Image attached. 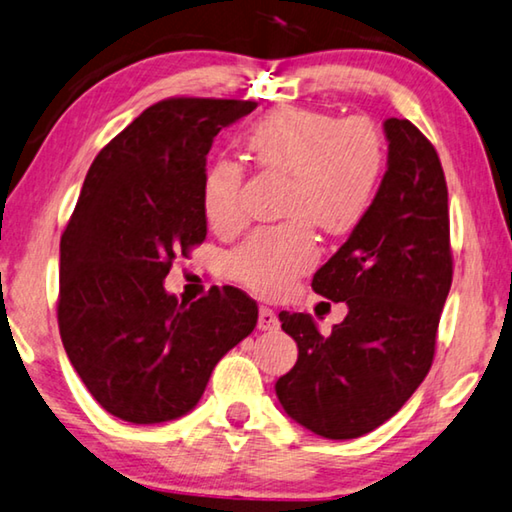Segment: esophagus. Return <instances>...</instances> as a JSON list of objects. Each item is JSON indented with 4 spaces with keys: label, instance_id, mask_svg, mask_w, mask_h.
<instances>
[{
    "label": "esophagus",
    "instance_id": "esophagus-1",
    "mask_svg": "<svg viewBox=\"0 0 512 512\" xmlns=\"http://www.w3.org/2000/svg\"><path fill=\"white\" fill-rule=\"evenodd\" d=\"M258 329H261V331H276V329H279V317H276L272 308H267V306L258 308Z\"/></svg>",
    "mask_w": 512,
    "mask_h": 512
}]
</instances>
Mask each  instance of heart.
<instances>
[{
    "label": "heart",
    "instance_id": "heart-1",
    "mask_svg": "<svg viewBox=\"0 0 512 512\" xmlns=\"http://www.w3.org/2000/svg\"><path fill=\"white\" fill-rule=\"evenodd\" d=\"M245 149L263 172L286 174L281 215L288 222L258 229L231 254L233 279L261 295H281L297 274L317 261L313 222L345 233L360 222L379 186L385 147L379 129L363 117L335 120L308 108H276L247 129ZM245 170L220 158L201 181V208L217 231L242 220Z\"/></svg>",
    "mask_w": 512,
    "mask_h": 512
}]
</instances>
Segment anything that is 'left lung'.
Listing matches in <instances>:
<instances>
[{"label": "left lung", "instance_id": "1", "mask_svg": "<svg viewBox=\"0 0 512 512\" xmlns=\"http://www.w3.org/2000/svg\"><path fill=\"white\" fill-rule=\"evenodd\" d=\"M383 131L381 186L313 276L317 295L345 301L347 317L322 335L308 313H279L299 356L276 381V397L292 420L329 440L374 431L424 381L454 274L438 152L408 120L390 117Z\"/></svg>", "mask_w": 512, "mask_h": 512}]
</instances>
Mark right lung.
I'll return each instance as SVG.
<instances>
[{"label": "right lung", "mask_w": 512, "mask_h": 512, "mask_svg": "<svg viewBox=\"0 0 512 512\" xmlns=\"http://www.w3.org/2000/svg\"><path fill=\"white\" fill-rule=\"evenodd\" d=\"M254 108L163 99L108 142L83 181L61 238L58 329L90 395L124 422L190 413L213 367L258 322L238 288L186 304L163 286L174 258L206 238L201 181L215 136Z\"/></svg>", "instance_id": "add662e5"}]
</instances>
